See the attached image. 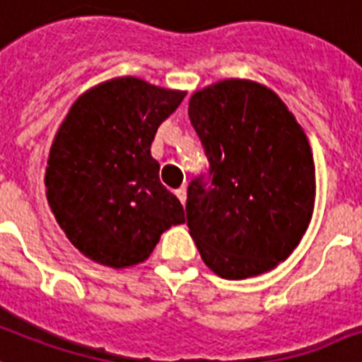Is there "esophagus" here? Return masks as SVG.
<instances>
[{
    "mask_svg": "<svg viewBox=\"0 0 362 362\" xmlns=\"http://www.w3.org/2000/svg\"><path fill=\"white\" fill-rule=\"evenodd\" d=\"M175 193H176V197H178L182 203H186V186H180Z\"/></svg>",
    "mask_w": 362,
    "mask_h": 362,
    "instance_id": "obj_1",
    "label": "esophagus"
}]
</instances>
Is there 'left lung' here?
Returning a JSON list of instances; mask_svg holds the SVG:
<instances>
[{
    "instance_id": "8db88e82",
    "label": "left lung",
    "mask_w": 362,
    "mask_h": 362,
    "mask_svg": "<svg viewBox=\"0 0 362 362\" xmlns=\"http://www.w3.org/2000/svg\"><path fill=\"white\" fill-rule=\"evenodd\" d=\"M209 159L187 186V228L201 258L226 279H247L286 260L315 201L310 142L273 90L226 79L189 100Z\"/></svg>"
}]
</instances>
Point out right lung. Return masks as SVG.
I'll list each match as a JSON object with an SVG mask.
<instances>
[{
    "label": "right lung",
    "mask_w": 362,
    "mask_h": 362,
    "mask_svg": "<svg viewBox=\"0 0 362 362\" xmlns=\"http://www.w3.org/2000/svg\"><path fill=\"white\" fill-rule=\"evenodd\" d=\"M186 93L117 77L85 93L60 125L47 161V201L77 250L110 267L144 262L184 206L150 156L157 127Z\"/></svg>",
    "instance_id": "obj_1"
}]
</instances>
